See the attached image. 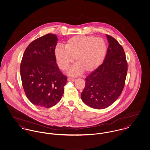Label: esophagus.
<instances>
[{"label": "esophagus", "mask_w": 150, "mask_h": 150, "mask_svg": "<svg viewBox=\"0 0 150 150\" xmlns=\"http://www.w3.org/2000/svg\"><path fill=\"white\" fill-rule=\"evenodd\" d=\"M76 80V79H72V78H68V81H70V82H74Z\"/></svg>", "instance_id": "34e87169"}]
</instances>
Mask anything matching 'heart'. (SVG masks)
Masks as SVG:
<instances>
[{"mask_svg":"<svg viewBox=\"0 0 150 150\" xmlns=\"http://www.w3.org/2000/svg\"><path fill=\"white\" fill-rule=\"evenodd\" d=\"M107 51L104 40L94 36L77 35L68 40L65 46H57L54 55L59 67L66 71L70 64L75 62L77 65L69 71L72 76L83 71L88 73L96 69L103 63Z\"/></svg>","mask_w":150,"mask_h":150,"instance_id":"1","label":"heart"}]
</instances>
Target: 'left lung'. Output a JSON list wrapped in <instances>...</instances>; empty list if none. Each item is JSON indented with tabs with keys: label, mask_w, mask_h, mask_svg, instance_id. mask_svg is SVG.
<instances>
[{
	"label": "left lung",
	"mask_w": 150,
	"mask_h": 150,
	"mask_svg": "<svg viewBox=\"0 0 150 150\" xmlns=\"http://www.w3.org/2000/svg\"><path fill=\"white\" fill-rule=\"evenodd\" d=\"M109 46L105 59L85 79L81 94L83 102L95 109H104L121 94L126 79L127 63L124 48L114 38L106 35Z\"/></svg>",
	"instance_id": "8db88e82"
}]
</instances>
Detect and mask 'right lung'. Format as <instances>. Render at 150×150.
I'll return each mask as SVG.
<instances>
[{
	"instance_id": "add662e5",
	"label": "right lung",
	"mask_w": 150,
	"mask_h": 150,
	"mask_svg": "<svg viewBox=\"0 0 150 150\" xmlns=\"http://www.w3.org/2000/svg\"><path fill=\"white\" fill-rule=\"evenodd\" d=\"M57 36L47 34L34 40L26 48L20 65L25 93L31 102L50 108L59 102L64 94L67 77L56 63L54 50Z\"/></svg>"
}]
</instances>
